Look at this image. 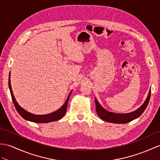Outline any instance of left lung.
<instances>
[{
	"instance_id": "left-lung-1",
	"label": "left lung",
	"mask_w": 160,
	"mask_h": 160,
	"mask_svg": "<svg viewBox=\"0 0 160 160\" xmlns=\"http://www.w3.org/2000/svg\"><path fill=\"white\" fill-rule=\"evenodd\" d=\"M150 97L151 89L149 90V92H148V94L147 95L146 100L142 103V106L135 111H133V112L125 114L115 113L108 111L104 108H103L102 106V105L100 104L99 102L98 101V99L95 98L96 112H97L98 116L101 118L102 120L105 121L112 122V123H127V122H129L136 119V118L139 117L140 115L143 113L144 111L146 109L148 102H149Z\"/></svg>"
}]
</instances>
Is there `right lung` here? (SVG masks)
Segmentation results:
<instances>
[{"label": "right lung", "mask_w": 160, "mask_h": 160, "mask_svg": "<svg viewBox=\"0 0 160 160\" xmlns=\"http://www.w3.org/2000/svg\"><path fill=\"white\" fill-rule=\"evenodd\" d=\"M10 75L11 74L9 73V88L10 90L11 95H12V101L13 102V104H14L15 107H16V108L18 111V112L19 113L20 116L23 118H24L25 120H27V121H31V122H38V123H45V122H52V121H56L61 119V118H62L63 116L65 114L69 99L70 95H71L72 91L69 92L68 97V98H67L65 103H63V105L60 108L58 109L57 110H56L55 112H53L50 113V114H42V115L34 114H32L31 112H28V111H27V110H25L23 108H22L19 104H18V103L17 102L16 98H15V97H14L12 88V86H11Z\"/></svg>", "instance_id": "add662e5"}]
</instances>
